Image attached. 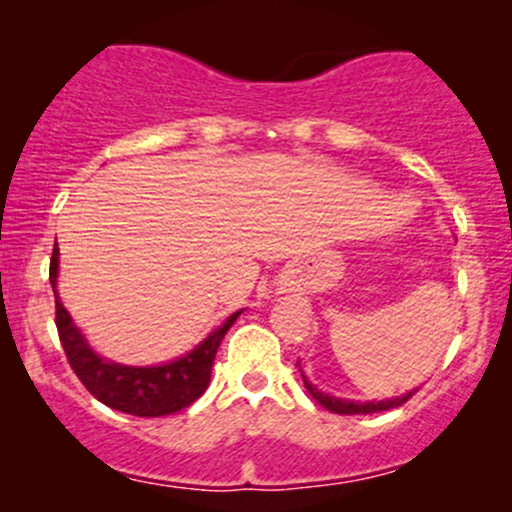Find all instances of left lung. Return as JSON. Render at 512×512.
I'll use <instances>...</instances> for the list:
<instances>
[{"label": "left lung", "instance_id": "obj_1", "mask_svg": "<svg viewBox=\"0 0 512 512\" xmlns=\"http://www.w3.org/2000/svg\"><path fill=\"white\" fill-rule=\"evenodd\" d=\"M301 373H303V370H301ZM303 383H305V387H308V392L313 395L315 402L322 404L325 409L334 411V414H378V411L402 407V404L407 402V399H411V395L416 392V390H411V392H407V395L383 399V402H351V399H337L332 395H325V392L317 390L315 385H310L305 375H303Z\"/></svg>", "mask_w": 512, "mask_h": 512}]
</instances>
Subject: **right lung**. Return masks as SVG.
I'll return each instance as SVG.
<instances>
[{"mask_svg":"<svg viewBox=\"0 0 512 512\" xmlns=\"http://www.w3.org/2000/svg\"><path fill=\"white\" fill-rule=\"evenodd\" d=\"M57 255L60 250H52L50 257V284L55 291V325L57 334L67 361L76 378L84 383L98 402L105 407L122 411L132 416H166L175 411L190 407L195 399L204 395L211 380V366H214L216 351L223 334L231 330L233 322L238 320V313H233L226 322L209 334L197 349L185 354L178 361L163 363V366L151 368H134L122 366V363L105 361L86 344L81 332L69 317L67 310L57 296Z\"/></svg>","mask_w":512,"mask_h":512,"instance_id":"1","label":"right lung"}]
</instances>
